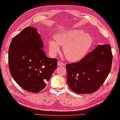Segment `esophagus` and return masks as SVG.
<instances>
[{"label":"esophagus","mask_w":120,"mask_h":120,"mask_svg":"<svg viewBox=\"0 0 120 120\" xmlns=\"http://www.w3.org/2000/svg\"><path fill=\"white\" fill-rule=\"evenodd\" d=\"M58 66H65V64H64L63 62L60 61H59L58 62Z\"/></svg>","instance_id":"obj_1"}]
</instances>
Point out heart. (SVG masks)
Masks as SVG:
<instances>
[{
    "instance_id": "1",
    "label": "heart",
    "mask_w": 120,
    "mask_h": 120,
    "mask_svg": "<svg viewBox=\"0 0 120 120\" xmlns=\"http://www.w3.org/2000/svg\"><path fill=\"white\" fill-rule=\"evenodd\" d=\"M56 40L49 41L50 52L53 54L58 53L60 46H63L64 56L71 62H76L84 58L93 43V38L90 34L82 30L72 29L57 34Z\"/></svg>"
}]
</instances>
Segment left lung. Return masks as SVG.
<instances>
[{"label":"left lung","mask_w":120,"mask_h":120,"mask_svg":"<svg viewBox=\"0 0 120 120\" xmlns=\"http://www.w3.org/2000/svg\"><path fill=\"white\" fill-rule=\"evenodd\" d=\"M112 58L109 45H98L79 61L67 64V80L70 89L78 94L96 91L109 73Z\"/></svg>","instance_id":"obj_1"}]
</instances>
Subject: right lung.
Returning <instances> with one entry per match:
<instances>
[{
	"label": "right lung",
	"mask_w": 120,
	"mask_h": 120,
	"mask_svg": "<svg viewBox=\"0 0 120 120\" xmlns=\"http://www.w3.org/2000/svg\"><path fill=\"white\" fill-rule=\"evenodd\" d=\"M43 49L41 36L31 26L15 36L9 46V71L17 84L28 92L44 89L57 67V60L48 58Z\"/></svg>",
	"instance_id": "obj_1"
}]
</instances>
